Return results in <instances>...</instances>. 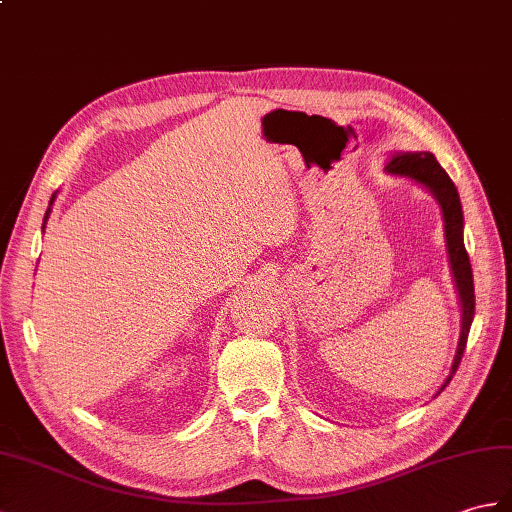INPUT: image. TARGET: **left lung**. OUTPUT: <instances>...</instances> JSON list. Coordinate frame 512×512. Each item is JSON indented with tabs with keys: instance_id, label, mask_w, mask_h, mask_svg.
I'll return each instance as SVG.
<instances>
[{
	"instance_id": "8db88e82",
	"label": "left lung",
	"mask_w": 512,
	"mask_h": 512,
	"mask_svg": "<svg viewBox=\"0 0 512 512\" xmlns=\"http://www.w3.org/2000/svg\"><path fill=\"white\" fill-rule=\"evenodd\" d=\"M386 170L390 174L399 176H410L414 181L423 183L430 192L436 196L438 205L443 209V220H445V237H447V251L451 270H454L456 288L460 294V305H462V331L458 340V351L454 364H451V373L445 379L441 390L451 382V377L458 371V364L462 360V353L467 347L469 329L473 323L475 314V292H473V272H471V261L465 248V240H462V207H460V196L458 189L451 181L449 174L441 168V163L434 159L430 152H403L395 154L388 163ZM438 390V392H441Z\"/></svg>"
}]
</instances>
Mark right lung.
<instances>
[{
	"label": "right lung",
	"instance_id": "1",
	"mask_svg": "<svg viewBox=\"0 0 512 512\" xmlns=\"http://www.w3.org/2000/svg\"><path fill=\"white\" fill-rule=\"evenodd\" d=\"M52 200H54V196H52ZM52 200H50V205H52ZM47 213H50V209H47ZM47 213H45V220H47ZM43 229H45V224H43Z\"/></svg>",
	"mask_w": 512,
	"mask_h": 512
}]
</instances>
